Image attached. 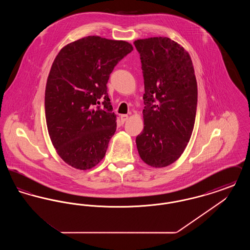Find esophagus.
<instances>
[{
  "instance_id": "34e87169",
  "label": "esophagus",
  "mask_w": 250,
  "mask_h": 250,
  "mask_svg": "<svg viewBox=\"0 0 250 250\" xmlns=\"http://www.w3.org/2000/svg\"><path fill=\"white\" fill-rule=\"evenodd\" d=\"M128 120V115H126V114H123V115H121V122L124 124L125 122H126Z\"/></svg>"
}]
</instances>
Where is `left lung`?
<instances>
[{"label":"left lung","instance_id":"left-lung-1","mask_svg":"<svg viewBox=\"0 0 250 250\" xmlns=\"http://www.w3.org/2000/svg\"><path fill=\"white\" fill-rule=\"evenodd\" d=\"M144 90L143 131L136 138L141 158L164 167L184 153L194 128L198 86L188 52L163 36L138 39Z\"/></svg>","mask_w":250,"mask_h":250}]
</instances>
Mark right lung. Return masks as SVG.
<instances>
[{"instance_id":"1","label":"right lung","mask_w":250,"mask_h":250,"mask_svg":"<svg viewBox=\"0 0 250 250\" xmlns=\"http://www.w3.org/2000/svg\"><path fill=\"white\" fill-rule=\"evenodd\" d=\"M133 50L130 43L89 36L67 44L53 61L45 91L48 135L60 157L86 170L105 156L116 130L107 93L114 66ZM104 100V108L92 106Z\"/></svg>"}]
</instances>
